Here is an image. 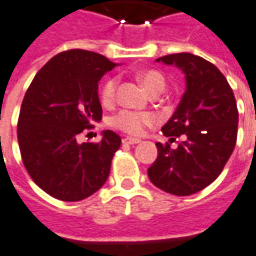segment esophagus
Listing matches in <instances>:
<instances>
[{"mask_svg": "<svg viewBox=\"0 0 256 256\" xmlns=\"http://www.w3.org/2000/svg\"><path fill=\"white\" fill-rule=\"evenodd\" d=\"M123 144H128V145H134V144H138V142H141V140L138 138H133V137H124V138L122 140Z\"/></svg>", "mask_w": 256, "mask_h": 256, "instance_id": "34e87169", "label": "esophagus"}]
</instances>
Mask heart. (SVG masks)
<instances>
[{"instance_id": "1", "label": "heart", "mask_w": 256, "mask_h": 256, "mask_svg": "<svg viewBox=\"0 0 256 256\" xmlns=\"http://www.w3.org/2000/svg\"><path fill=\"white\" fill-rule=\"evenodd\" d=\"M138 80L142 84L145 89L152 93L156 92H163L164 89V78L162 76V74L158 71H142L137 75ZM118 80L115 78L106 79L104 84L101 86L100 98L104 104H111L115 94H116ZM154 115H150V112H137L132 110H122L114 116L110 118V126L116 130H120L123 133L128 134H141L144 132L145 126H148L150 123H154Z\"/></svg>"}]
</instances>
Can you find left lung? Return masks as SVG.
<instances>
[{
    "instance_id": "8db88e82",
    "label": "left lung",
    "mask_w": 256,
    "mask_h": 256,
    "mask_svg": "<svg viewBox=\"0 0 256 256\" xmlns=\"http://www.w3.org/2000/svg\"><path fill=\"white\" fill-rule=\"evenodd\" d=\"M156 62L176 66L185 74V93L162 128L170 140L182 134L185 138L177 150L156 142L158 158L148 168V177L164 192L189 196L214 182L234 150L236 98L224 74L200 56L176 53Z\"/></svg>"
}]
</instances>
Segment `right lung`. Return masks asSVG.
Returning <instances> with one entry per match:
<instances>
[{
  "mask_svg": "<svg viewBox=\"0 0 256 256\" xmlns=\"http://www.w3.org/2000/svg\"><path fill=\"white\" fill-rule=\"evenodd\" d=\"M116 64L102 54L71 49L36 72L18 120L22 160L32 181L63 202L89 198L106 184L122 140L102 132L97 144L76 141L102 116L98 82Z\"/></svg>",
  "mask_w": 256,
  "mask_h": 256,
  "instance_id": "1",
  "label": "right lung"
}]
</instances>
